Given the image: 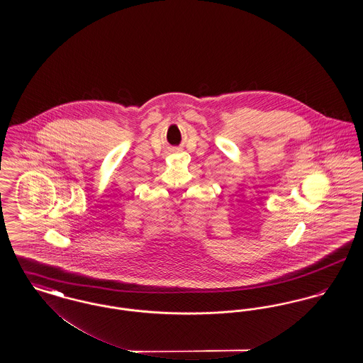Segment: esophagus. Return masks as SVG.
<instances>
[{
  "mask_svg": "<svg viewBox=\"0 0 363 363\" xmlns=\"http://www.w3.org/2000/svg\"><path fill=\"white\" fill-rule=\"evenodd\" d=\"M179 151V148H173V152H178Z\"/></svg>",
  "mask_w": 363,
  "mask_h": 363,
  "instance_id": "1",
  "label": "esophagus"
}]
</instances>
